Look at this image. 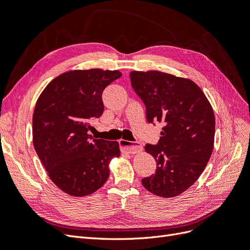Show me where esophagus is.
Masks as SVG:
<instances>
[{
    "label": "esophagus",
    "mask_w": 250,
    "mask_h": 250,
    "mask_svg": "<svg viewBox=\"0 0 250 250\" xmlns=\"http://www.w3.org/2000/svg\"><path fill=\"white\" fill-rule=\"evenodd\" d=\"M119 144H120V146L126 151V152L130 153V154L137 153V152H139V151L142 150V146L139 145V144H135L134 142L126 141V140H120Z\"/></svg>",
    "instance_id": "obj_1"
}]
</instances>
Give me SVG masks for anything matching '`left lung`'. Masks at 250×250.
Wrapping results in <instances>:
<instances>
[{"label": "left lung", "instance_id": "8db88e82", "mask_svg": "<svg viewBox=\"0 0 250 250\" xmlns=\"http://www.w3.org/2000/svg\"><path fill=\"white\" fill-rule=\"evenodd\" d=\"M130 81L145 104L147 122L164 125L156 145L145 146L154 157L156 171L143 178L142 184L161 197H174L199 178L213 152V108L190 79L158 71H134Z\"/></svg>", "mask_w": 250, "mask_h": 250}]
</instances>
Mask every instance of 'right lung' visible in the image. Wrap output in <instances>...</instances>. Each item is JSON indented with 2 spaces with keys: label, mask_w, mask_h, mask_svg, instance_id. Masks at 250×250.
Wrapping results in <instances>:
<instances>
[{
  "label": "right lung",
  "mask_w": 250,
  "mask_h": 250,
  "mask_svg": "<svg viewBox=\"0 0 250 250\" xmlns=\"http://www.w3.org/2000/svg\"><path fill=\"white\" fill-rule=\"evenodd\" d=\"M122 76L119 71H71L52 80L36 102L33 144L49 177L60 190L83 197L109 176L108 163L120 156L118 142L94 140L93 120L104 110L102 93Z\"/></svg>",
  "instance_id": "add662e5"
}]
</instances>
